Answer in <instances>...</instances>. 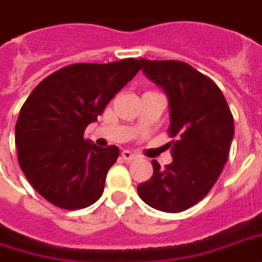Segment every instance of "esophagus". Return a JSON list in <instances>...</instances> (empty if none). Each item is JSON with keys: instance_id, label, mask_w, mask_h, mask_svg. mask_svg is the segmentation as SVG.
I'll return each mask as SVG.
<instances>
[{"instance_id": "obj_1", "label": "esophagus", "mask_w": 262, "mask_h": 262, "mask_svg": "<svg viewBox=\"0 0 262 262\" xmlns=\"http://www.w3.org/2000/svg\"><path fill=\"white\" fill-rule=\"evenodd\" d=\"M121 155H122L123 159L127 160V162H130V160H136L137 158H139V156L136 155V154H133V152H130V151H123Z\"/></svg>"}]
</instances>
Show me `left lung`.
Masks as SVG:
<instances>
[{"mask_svg":"<svg viewBox=\"0 0 262 262\" xmlns=\"http://www.w3.org/2000/svg\"><path fill=\"white\" fill-rule=\"evenodd\" d=\"M144 73L166 91L172 163L140 183V199L158 211L177 213L209 193L228 159L234 118L223 92L208 76L182 61L140 58Z\"/></svg>","mask_w":262,"mask_h":262,"instance_id":"1","label":"left lung"}]
</instances>
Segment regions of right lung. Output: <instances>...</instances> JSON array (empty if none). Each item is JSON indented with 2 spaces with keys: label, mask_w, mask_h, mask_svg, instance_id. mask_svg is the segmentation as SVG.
Instances as JSON below:
<instances>
[{
  "label": "right lung",
  "mask_w": 262,
  "mask_h": 262,
  "mask_svg": "<svg viewBox=\"0 0 262 262\" xmlns=\"http://www.w3.org/2000/svg\"><path fill=\"white\" fill-rule=\"evenodd\" d=\"M140 69L136 58L73 63L47 76L27 98L16 122L17 160L49 203L75 211L100 199L119 149L91 144L84 130Z\"/></svg>",
  "instance_id": "obj_1"
}]
</instances>
